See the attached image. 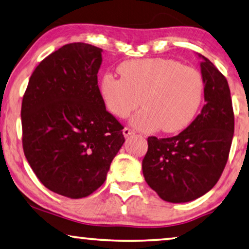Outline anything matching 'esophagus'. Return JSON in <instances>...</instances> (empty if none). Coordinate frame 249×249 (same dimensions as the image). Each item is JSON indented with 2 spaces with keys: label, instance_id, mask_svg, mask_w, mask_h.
I'll list each match as a JSON object with an SVG mask.
<instances>
[{
  "label": "esophagus",
  "instance_id": "esophagus-1",
  "mask_svg": "<svg viewBox=\"0 0 249 249\" xmlns=\"http://www.w3.org/2000/svg\"><path fill=\"white\" fill-rule=\"evenodd\" d=\"M133 134H134V131H132L131 128L125 127V128L123 129V135H124V137H128L129 135H133Z\"/></svg>",
  "mask_w": 249,
  "mask_h": 249
}]
</instances>
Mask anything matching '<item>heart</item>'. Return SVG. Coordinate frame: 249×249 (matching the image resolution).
Listing matches in <instances>:
<instances>
[{
  "label": "heart",
  "instance_id": "1",
  "mask_svg": "<svg viewBox=\"0 0 249 249\" xmlns=\"http://www.w3.org/2000/svg\"><path fill=\"white\" fill-rule=\"evenodd\" d=\"M121 78L104 76L99 91L114 116L126 118L142 104L132 124L143 132L181 131L201 105L205 83L198 70L162 58L137 59L118 66Z\"/></svg>",
  "mask_w": 249,
  "mask_h": 249
}]
</instances>
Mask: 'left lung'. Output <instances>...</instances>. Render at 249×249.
I'll return each mask as SVG.
<instances>
[{
	"label": "left lung",
	"mask_w": 249,
	"mask_h": 249,
	"mask_svg": "<svg viewBox=\"0 0 249 249\" xmlns=\"http://www.w3.org/2000/svg\"><path fill=\"white\" fill-rule=\"evenodd\" d=\"M205 83V106L179 135L147 139L142 162L147 184L172 203L196 200L219 180L233 136V112L227 79L209 59L198 54Z\"/></svg>",
	"instance_id": "8db88e82"
}]
</instances>
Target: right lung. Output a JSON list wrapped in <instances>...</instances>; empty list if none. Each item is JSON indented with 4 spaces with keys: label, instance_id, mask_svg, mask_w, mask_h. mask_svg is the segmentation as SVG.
<instances>
[{
    "label": "right lung",
    "instance_id": "right-lung-1",
    "mask_svg": "<svg viewBox=\"0 0 249 249\" xmlns=\"http://www.w3.org/2000/svg\"><path fill=\"white\" fill-rule=\"evenodd\" d=\"M102 53L84 42L61 47L36 67L22 101L25 158L44 187L70 199L105 182L125 142L97 85Z\"/></svg>",
    "mask_w": 249,
    "mask_h": 249
}]
</instances>
